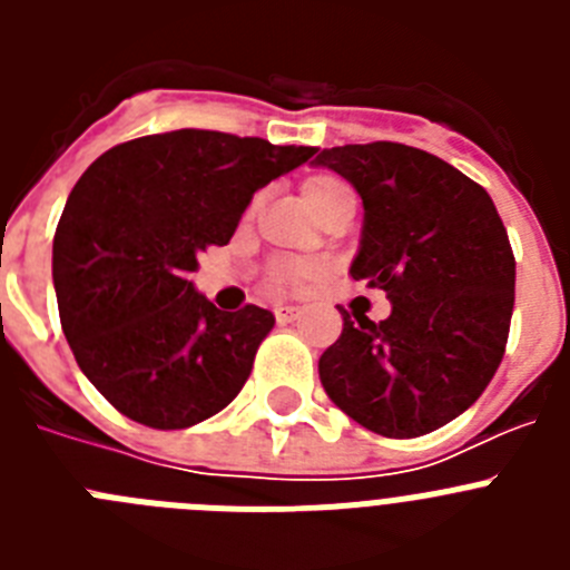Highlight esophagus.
<instances>
[{
    "label": "esophagus",
    "mask_w": 570,
    "mask_h": 570,
    "mask_svg": "<svg viewBox=\"0 0 570 570\" xmlns=\"http://www.w3.org/2000/svg\"><path fill=\"white\" fill-rule=\"evenodd\" d=\"M274 314H276V322H282V325H288V322L299 320L302 308H296V305H276Z\"/></svg>",
    "instance_id": "obj_1"
}]
</instances>
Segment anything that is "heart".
Segmentation results:
<instances>
[{"mask_svg":"<svg viewBox=\"0 0 570 570\" xmlns=\"http://www.w3.org/2000/svg\"><path fill=\"white\" fill-rule=\"evenodd\" d=\"M345 194H354V190L347 188V183H342L340 176L331 174H316L311 176L308 183L302 185V199L308 203V208L314 214H320L325 205H331L334 199ZM271 282H274L276 288H302V285H308L320 276V265L311 259H294V256H282V259L271 262L268 271Z\"/></svg>","mask_w":570,"mask_h":570,"instance_id":"b5f03b06","label":"heart"}]
</instances>
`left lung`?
Wrapping results in <instances>:
<instances>
[{"label": "left lung", "instance_id": "obj_1", "mask_svg": "<svg viewBox=\"0 0 570 570\" xmlns=\"http://www.w3.org/2000/svg\"><path fill=\"white\" fill-rule=\"evenodd\" d=\"M314 165L362 196L351 276L391 299L382 322L342 311L322 387L374 434H431L480 400L505 354L517 282L505 225L482 185L411 145H342Z\"/></svg>", "mask_w": 570, "mask_h": 570}]
</instances>
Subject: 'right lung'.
<instances>
[{
	"mask_svg": "<svg viewBox=\"0 0 570 570\" xmlns=\"http://www.w3.org/2000/svg\"><path fill=\"white\" fill-rule=\"evenodd\" d=\"M314 154L183 128L116 145L85 170L53 236V288L70 351L119 414L176 431L239 394L274 314L219 311L188 274L228 245L256 190Z\"/></svg>",
	"mask_w": 570,
	"mask_h": 570,
	"instance_id": "right-lung-1",
	"label": "right lung"
}]
</instances>
